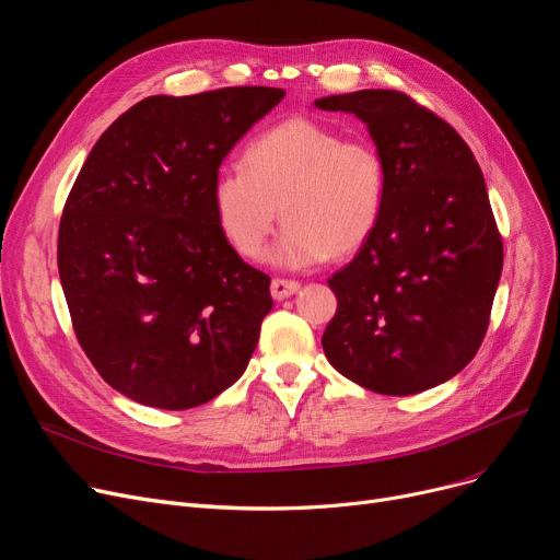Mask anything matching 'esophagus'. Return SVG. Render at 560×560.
Masks as SVG:
<instances>
[{
	"label": "esophagus",
	"instance_id": "1",
	"mask_svg": "<svg viewBox=\"0 0 560 560\" xmlns=\"http://www.w3.org/2000/svg\"><path fill=\"white\" fill-rule=\"evenodd\" d=\"M298 290H300V283L292 279H272V285H270V292L275 300H285L290 295H295Z\"/></svg>",
	"mask_w": 560,
	"mask_h": 560
}]
</instances>
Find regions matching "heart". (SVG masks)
<instances>
[{
	"instance_id": "obj_1",
	"label": "heart",
	"mask_w": 560,
	"mask_h": 560,
	"mask_svg": "<svg viewBox=\"0 0 560 560\" xmlns=\"http://www.w3.org/2000/svg\"><path fill=\"white\" fill-rule=\"evenodd\" d=\"M388 165L368 138L290 117L256 136L243 167H222L211 182V209L222 238L258 258L285 222L270 254L281 268H306L359 252L384 218Z\"/></svg>"
}]
</instances>
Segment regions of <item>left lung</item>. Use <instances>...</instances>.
Returning a JSON list of instances; mask_svg holds the SVG:
<instances>
[{
    "label": "left lung",
    "instance_id": "8db88e82",
    "mask_svg": "<svg viewBox=\"0 0 560 560\" xmlns=\"http://www.w3.org/2000/svg\"><path fill=\"white\" fill-rule=\"evenodd\" d=\"M354 113L388 165L372 238L329 279L338 308L322 336L329 363L378 395H416L458 374L479 351L504 247L472 150L399 91L315 102Z\"/></svg>",
    "mask_w": 560,
    "mask_h": 560
}]
</instances>
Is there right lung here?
<instances>
[{
	"label": "right lung",
	"mask_w": 560,
	"mask_h": 560,
	"mask_svg": "<svg viewBox=\"0 0 560 560\" xmlns=\"http://www.w3.org/2000/svg\"><path fill=\"white\" fill-rule=\"evenodd\" d=\"M285 91L233 85L138 102L102 133L63 206L58 277L85 357L129 399L186 410L238 381L270 277L222 238L211 182Z\"/></svg>",
	"instance_id": "right-lung-1"
}]
</instances>
